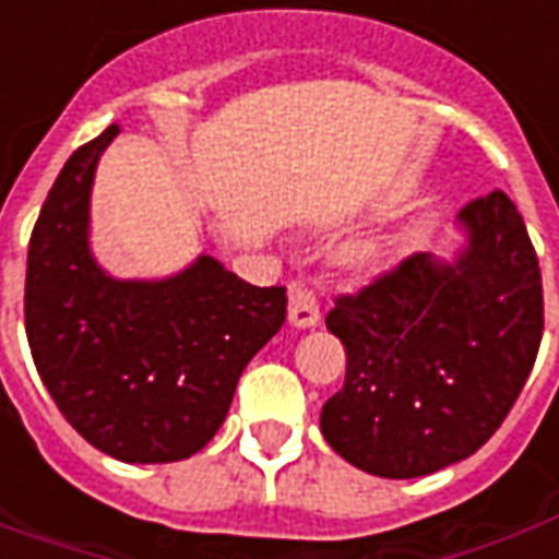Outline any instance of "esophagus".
Segmentation results:
<instances>
[{"label":"esophagus","instance_id":"34e87169","mask_svg":"<svg viewBox=\"0 0 559 559\" xmlns=\"http://www.w3.org/2000/svg\"><path fill=\"white\" fill-rule=\"evenodd\" d=\"M290 323L296 329H311L320 323V302L302 284L290 287Z\"/></svg>","mask_w":559,"mask_h":559}]
</instances>
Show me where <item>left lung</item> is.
<instances>
[{
    "label": "left lung",
    "instance_id": "8db88e82",
    "mask_svg": "<svg viewBox=\"0 0 559 559\" xmlns=\"http://www.w3.org/2000/svg\"><path fill=\"white\" fill-rule=\"evenodd\" d=\"M455 263L413 254L353 296L326 326L347 350L320 431L353 467L416 479L488 443L527 383L542 329V272L503 191L457 212Z\"/></svg>",
    "mask_w": 559,
    "mask_h": 559
}]
</instances>
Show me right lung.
<instances>
[{
    "label": "right lung",
    "instance_id": "1",
    "mask_svg": "<svg viewBox=\"0 0 559 559\" xmlns=\"http://www.w3.org/2000/svg\"><path fill=\"white\" fill-rule=\"evenodd\" d=\"M110 126L56 176L26 260V338L71 428L126 464L200 452L230 411L245 365L287 317L284 287H254L215 257L179 275L119 281L90 251V194Z\"/></svg>",
    "mask_w": 559,
    "mask_h": 559
}]
</instances>
